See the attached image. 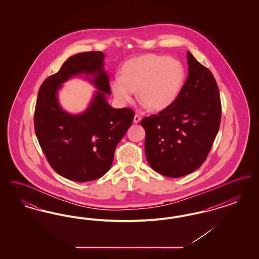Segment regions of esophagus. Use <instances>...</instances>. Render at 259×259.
Here are the masks:
<instances>
[{
    "instance_id": "obj_1",
    "label": "esophagus",
    "mask_w": 259,
    "mask_h": 259,
    "mask_svg": "<svg viewBox=\"0 0 259 259\" xmlns=\"http://www.w3.org/2000/svg\"><path fill=\"white\" fill-rule=\"evenodd\" d=\"M140 121H141V117L138 114H135V116H134V123H139Z\"/></svg>"
}]
</instances>
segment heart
<instances>
[{
    "mask_svg": "<svg viewBox=\"0 0 259 259\" xmlns=\"http://www.w3.org/2000/svg\"><path fill=\"white\" fill-rule=\"evenodd\" d=\"M185 81V70L177 60L156 54H145L125 62L120 77L112 79L114 97L129 102L133 91L139 103L150 111H162L172 106Z\"/></svg>",
    "mask_w": 259,
    "mask_h": 259,
    "instance_id": "1",
    "label": "heart"
}]
</instances>
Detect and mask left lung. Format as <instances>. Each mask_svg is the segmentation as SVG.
<instances>
[{
  "label": "left lung",
  "instance_id": "obj_1",
  "mask_svg": "<svg viewBox=\"0 0 259 259\" xmlns=\"http://www.w3.org/2000/svg\"><path fill=\"white\" fill-rule=\"evenodd\" d=\"M188 75L168 109L142 119L150 167L169 178L198 169L209 154L221 124L222 104L209 69L187 51Z\"/></svg>",
  "mask_w": 259,
  "mask_h": 259
}]
</instances>
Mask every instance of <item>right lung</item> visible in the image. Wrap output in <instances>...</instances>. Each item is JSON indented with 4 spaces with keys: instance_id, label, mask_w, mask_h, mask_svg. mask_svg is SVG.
<instances>
[{
    "instance_id": "right-lung-1",
    "label": "right lung",
    "mask_w": 259,
    "mask_h": 259,
    "mask_svg": "<svg viewBox=\"0 0 259 259\" xmlns=\"http://www.w3.org/2000/svg\"><path fill=\"white\" fill-rule=\"evenodd\" d=\"M104 59L101 51L71 56L42 82L37 94L34 124L39 146L53 170L74 182L94 181L110 170L116 146L134 119L131 109H114L107 102L111 88ZM80 74L98 91L85 111L73 115L61 108L58 91Z\"/></svg>"
}]
</instances>
